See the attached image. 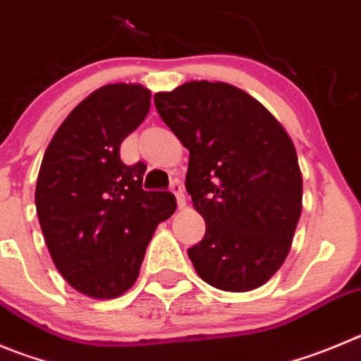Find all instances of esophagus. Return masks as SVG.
Returning <instances> with one entry per match:
<instances>
[{
  "instance_id": "obj_1",
  "label": "esophagus",
  "mask_w": 361,
  "mask_h": 361,
  "mask_svg": "<svg viewBox=\"0 0 361 361\" xmlns=\"http://www.w3.org/2000/svg\"><path fill=\"white\" fill-rule=\"evenodd\" d=\"M171 192H173L174 196H176L178 207L185 208V204H187V197H185V190H183V185H181V181L174 180L173 183H171Z\"/></svg>"
}]
</instances>
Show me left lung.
<instances>
[{
	"label": "left lung",
	"instance_id": "obj_1",
	"mask_svg": "<svg viewBox=\"0 0 361 361\" xmlns=\"http://www.w3.org/2000/svg\"><path fill=\"white\" fill-rule=\"evenodd\" d=\"M161 121L188 149L185 187L207 231L188 249L197 276L224 292L262 287L288 257L302 176L279 121L238 87L187 82L154 94Z\"/></svg>",
	"mask_w": 361,
	"mask_h": 361
}]
</instances>
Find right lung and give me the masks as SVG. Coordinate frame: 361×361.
<instances>
[{
  "instance_id": "add662e5",
  "label": "right lung",
  "mask_w": 361,
  "mask_h": 361,
  "mask_svg": "<svg viewBox=\"0 0 361 361\" xmlns=\"http://www.w3.org/2000/svg\"><path fill=\"white\" fill-rule=\"evenodd\" d=\"M151 90L109 83L66 117L40 164L35 207L51 260L92 299L130 290L154 230L176 210L171 192H146V165H124L121 144L146 119Z\"/></svg>"
}]
</instances>
